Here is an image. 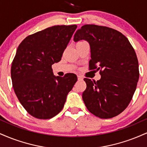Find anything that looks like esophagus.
I'll list each match as a JSON object with an SVG mask.
<instances>
[{"instance_id":"34e87169","label":"esophagus","mask_w":147,"mask_h":147,"mask_svg":"<svg viewBox=\"0 0 147 147\" xmlns=\"http://www.w3.org/2000/svg\"><path fill=\"white\" fill-rule=\"evenodd\" d=\"M77 78H78V80H79V81H82V80H83V77H82V76H80V75H78V76H77Z\"/></svg>"}]
</instances>
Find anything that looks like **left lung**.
<instances>
[{
  "instance_id": "8db88e82",
  "label": "left lung",
  "mask_w": 147,
  "mask_h": 147,
  "mask_svg": "<svg viewBox=\"0 0 147 147\" xmlns=\"http://www.w3.org/2000/svg\"><path fill=\"white\" fill-rule=\"evenodd\" d=\"M80 40L90 44V70H99L101 75L97 82L84 79V104L99 118L115 117L125 110L137 87L140 73L136 52L124 34L105 26L83 25L74 36L75 42Z\"/></svg>"
}]
</instances>
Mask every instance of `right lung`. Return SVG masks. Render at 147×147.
<instances>
[{
    "label": "right lung",
    "mask_w": 147,
    "mask_h": 147,
    "mask_svg": "<svg viewBox=\"0 0 147 147\" xmlns=\"http://www.w3.org/2000/svg\"><path fill=\"white\" fill-rule=\"evenodd\" d=\"M77 25H55L29 35L18 45L11 68L14 90L28 113L41 119L63 109L76 75L55 77L52 65L60 61Z\"/></svg>",
    "instance_id": "obj_1"
}]
</instances>
